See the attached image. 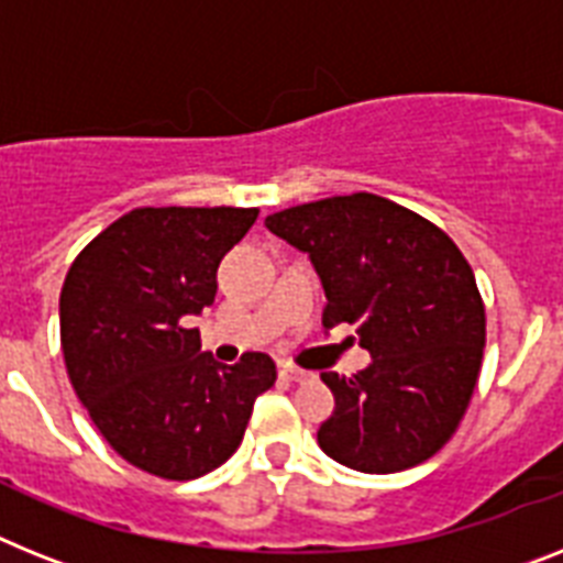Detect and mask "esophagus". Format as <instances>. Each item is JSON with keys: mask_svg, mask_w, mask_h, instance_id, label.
<instances>
[{"mask_svg": "<svg viewBox=\"0 0 563 563\" xmlns=\"http://www.w3.org/2000/svg\"><path fill=\"white\" fill-rule=\"evenodd\" d=\"M278 376H282V379H287V383H308V379H310L308 371L292 368V365H282Z\"/></svg>", "mask_w": 563, "mask_h": 563, "instance_id": "obj_1", "label": "esophagus"}]
</instances>
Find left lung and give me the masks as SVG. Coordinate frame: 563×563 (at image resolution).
Returning <instances> with one entry per match:
<instances>
[{
    "label": "left lung",
    "mask_w": 563,
    "mask_h": 563,
    "mask_svg": "<svg viewBox=\"0 0 563 563\" xmlns=\"http://www.w3.org/2000/svg\"><path fill=\"white\" fill-rule=\"evenodd\" d=\"M264 224L310 255L328 296L324 328L354 324L371 354L347 379L322 374L336 399L316 434L322 452L368 475L438 454L466 415L486 345L481 290L457 244L371 192L282 209Z\"/></svg>",
    "instance_id": "obj_1"
}]
</instances>
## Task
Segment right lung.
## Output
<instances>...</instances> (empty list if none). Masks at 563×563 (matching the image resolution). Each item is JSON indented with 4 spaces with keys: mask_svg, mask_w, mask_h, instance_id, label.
<instances>
[{
    "mask_svg": "<svg viewBox=\"0 0 563 563\" xmlns=\"http://www.w3.org/2000/svg\"><path fill=\"white\" fill-rule=\"evenodd\" d=\"M258 209L141 207L106 227L59 292V342L74 391L132 466L192 481L241 445L253 402L276 383L267 354L221 365L192 316L212 305L218 264Z\"/></svg>",
    "mask_w": 563,
    "mask_h": 563,
    "instance_id": "1",
    "label": "right lung"
}]
</instances>
